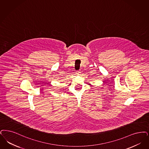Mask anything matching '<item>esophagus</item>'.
I'll return each instance as SVG.
<instances>
[{
  "mask_svg": "<svg viewBox=\"0 0 149 149\" xmlns=\"http://www.w3.org/2000/svg\"><path fill=\"white\" fill-rule=\"evenodd\" d=\"M80 72H80V71H77V72H76V74H77V75H80Z\"/></svg>",
  "mask_w": 149,
  "mask_h": 149,
  "instance_id": "34e87169",
  "label": "esophagus"
}]
</instances>
